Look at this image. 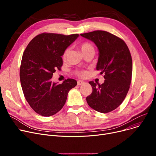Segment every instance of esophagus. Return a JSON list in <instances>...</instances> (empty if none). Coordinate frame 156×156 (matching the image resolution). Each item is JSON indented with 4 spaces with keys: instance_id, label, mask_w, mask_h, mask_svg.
I'll list each match as a JSON object with an SVG mask.
<instances>
[{
    "instance_id": "obj_1",
    "label": "esophagus",
    "mask_w": 156,
    "mask_h": 156,
    "mask_svg": "<svg viewBox=\"0 0 156 156\" xmlns=\"http://www.w3.org/2000/svg\"><path fill=\"white\" fill-rule=\"evenodd\" d=\"M84 84V82L82 81V80H78L77 81V85L78 86H81L82 84Z\"/></svg>"
}]
</instances>
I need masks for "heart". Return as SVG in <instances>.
Returning <instances> with one entry per match:
<instances>
[{
  "instance_id": "b5f03b06",
  "label": "heart",
  "mask_w": 156,
  "mask_h": 156,
  "mask_svg": "<svg viewBox=\"0 0 156 156\" xmlns=\"http://www.w3.org/2000/svg\"><path fill=\"white\" fill-rule=\"evenodd\" d=\"M79 48H80L82 52L84 54H85L86 53H87L90 51H94V49L93 46L89 42H84V43H81L79 45ZM69 51V48H67L65 51H64V52L63 53V56H62L63 58H64V59L66 58V57L68 55ZM74 73H75L76 75H77V76H79V77H81V78H83V77H86L87 74V71L84 70H75Z\"/></svg>"
}]
</instances>
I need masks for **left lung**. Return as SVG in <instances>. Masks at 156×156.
Instances as JSON below:
<instances>
[{
  "instance_id": "1",
  "label": "left lung",
  "mask_w": 156,
  "mask_h": 156,
  "mask_svg": "<svg viewBox=\"0 0 156 156\" xmlns=\"http://www.w3.org/2000/svg\"><path fill=\"white\" fill-rule=\"evenodd\" d=\"M80 36L97 46L99 52L96 70L105 79L98 86L93 81L89 82L93 91L86 98L87 103L98 112H111L122 103L130 88L132 75L130 50L122 39L107 31L98 30Z\"/></svg>"
}]
</instances>
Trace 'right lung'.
<instances>
[{
	"label": "right lung",
	"mask_w": 156,
	"mask_h": 156,
	"mask_svg": "<svg viewBox=\"0 0 156 156\" xmlns=\"http://www.w3.org/2000/svg\"><path fill=\"white\" fill-rule=\"evenodd\" d=\"M78 34L64 35L43 33L27 44L21 60L20 80L24 96L31 108L40 115L56 114L65 105L69 91L77 82L67 79L58 84L51 78L63 65L62 56Z\"/></svg>",
	"instance_id": "add662e5"
}]
</instances>
